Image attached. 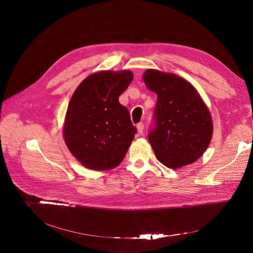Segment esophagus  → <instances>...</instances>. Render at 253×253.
Instances as JSON below:
<instances>
[{"label":"esophagus","instance_id":"obj_1","mask_svg":"<svg viewBox=\"0 0 253 253\" xmlns=\"http://www.w3.org/2000/svg\"><path fill=\"white\" fill-rule=\"evenodd\" d=\"M137 131H138L139 134H142V133H143V131H144V124H143L142 122H140V123L137 124Z\"/></svg>","mask_w":253,"mask_h":253}]
</instances>
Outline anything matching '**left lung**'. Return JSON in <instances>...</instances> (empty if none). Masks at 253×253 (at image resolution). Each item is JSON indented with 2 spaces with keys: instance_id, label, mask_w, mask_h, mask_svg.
I'll list each match as a JSON object with an SVG mask.
<instances>
[{
  "instance_id": "1",
  "label": "left lung",
  "mask_w": 253,
  "mask_h": 253,
  "mask_svg": "<svg viewBox=\"0 0 253 253\" xmlns=\"http://www.w3.org/2000/svg\"><path fill=\"white\" fill-rule=\"evenodd\" d=\"M157 94L154 127L148 139L159 162L180 168L195 162L212 138L210 112L197 90L184 78L149 69L143 75Z\"/></svg>"
}]
</instances>
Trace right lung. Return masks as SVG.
Here are the masks:
<instances>
[{
  "mask_svg": "<svg viewBox=\"0 0 253 253\" xmlns=\"http://www.w3.org/2000/svg\"><path fill=\"white\" fill-rule=\"evenodd\" d=\"M132 72L101 71L84 79L72 96L63 128L65 143L86 168L109 170L125 157L137 132L119 96Z\"/></svg>",
  "mask_w": 253,
  "mask_h": 253,
  "instance_id": "add662e5",
  "label": "right lung"
}]
</instances>
